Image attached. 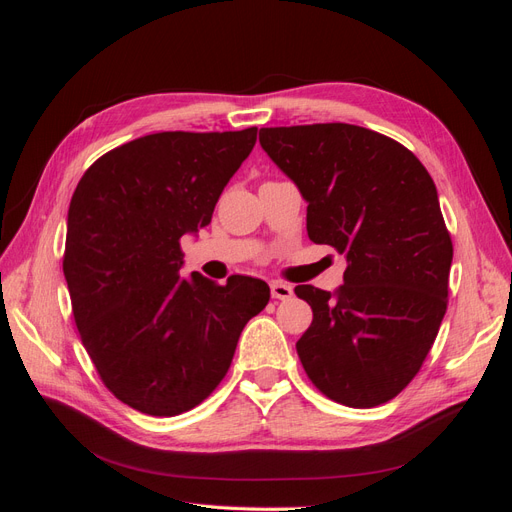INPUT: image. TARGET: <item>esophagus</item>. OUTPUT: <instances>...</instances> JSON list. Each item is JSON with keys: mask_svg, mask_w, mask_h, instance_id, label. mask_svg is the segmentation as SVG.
Returning <instances> with one entry per match:
<instances>
[{"mask_svg": "<svg viewBox=\"0 0 512 512\" xmlns=\"http://www.w3.org/2000/svg\"><path fill=\"white\" fill-rule=\"evenodd\" d=\"M271 297L286 301V299L292 297V288L288 284H282V282H273L271 284Z\"/></svg>", "mask_w": 512, "mask_h": 512, "instance_id": "obj_1", "label": "esophagus"}]
</instances>
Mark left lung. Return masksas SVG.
<instances>
[{
	"label": "left lung",
	"mask_w": 512,
	"mask_h": 512,
	"mask_svg": "<svg viewBox=\"0 0 512 512\" xmlns=\"http://www.w3.org/2000/svg\"><path fill=\"white\" fill-rule=\"evenodd\" d=\"M260 147L307 203V237L346 254L335 294L297 286L314 320L297 342L318 389L374 408L406 389L446 314L453 243L412 151L350 123L262 128Z\"/></svg>",
	"instance_id": "8db88e82"
}]
</instances>
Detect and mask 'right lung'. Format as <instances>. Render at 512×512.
<instances>
[{
	"instance_id": "add662e5",
	"label": "right lung",
	"mask_w": 512,
	"mask_h": 512,
	"mask_svg": "<svg viewBox=\"0 0 512 512\" xmlns=\"http://www.w3.org/2000/svg\"><path fill=\"white\" fill-rule=\"evenodd\" d=\"M256 132L141 136L104 153L72 194L64 275L76 329L106 389L138 412L175 416L209 397L269 303L254 277L220 286L181 273V237L211 222Z\"/></svg>"
}]
</instances>
